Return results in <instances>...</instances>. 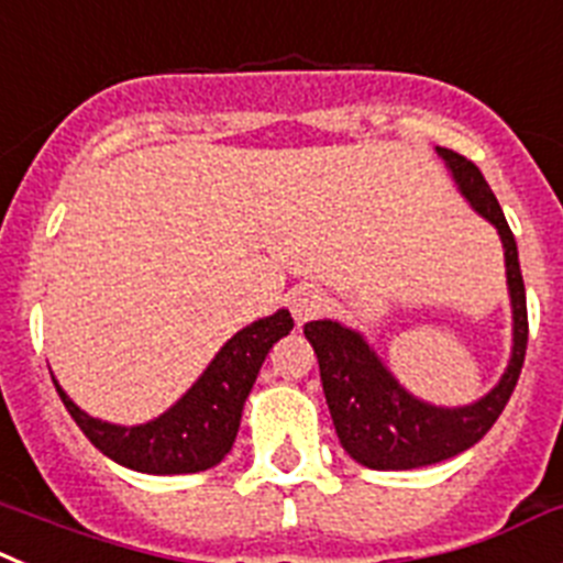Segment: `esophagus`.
I'll use <instances>...</instances> for the list:
<instances>
[{"label": "esophagus", "instance_id": "1", "mask_svg": "<svg viewBox=\"0 0 563 563\" xmlns=\"http://www.w3.org/2000/svg\"><path fill=\"white\" fill-rule=\"evenodd\" d=\"M288 309L295 314L297 325H306V322L317 320V317L325 311V297H322L320 288L300 286L291 291V297H288Z\"/></svg>", "mask_w": 563, "mask_h": 563}]
</instances>
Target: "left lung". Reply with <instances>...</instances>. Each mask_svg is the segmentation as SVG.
Segmentation results:
<instances>
[{"label": "left lung", "instance_id": "left-lung-1", "mask_svg": "<svg viewBox=\"0 0 563 563\" xmlns=\"http://www.w3.org/2000/svg\"><path fill=\"white\" fill-rule=\"evenodd\" d=\"M448 161L453 178L464 198L471 200L478 214L498 229L505 243L507 283L512 300V356L501 383L467 408H433L413 399L376 360L374 351L356 331L342 329L340 322L314 320L302 325V334L314 345L320 363L322 390L334 419L340 444L365 467L374 471H410L424 467L467 451L485 437L498 413L510 402L527 354V295L518 266V249L505 212L496 195L487 187L485 175L464 155L437 146Z\"/></svg>", "mask_w": 563, "mask_h": 563}]
</instances>
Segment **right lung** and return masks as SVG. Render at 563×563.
Here are the masks:
<instances>
[{
  "label": "right lung",
  "instance_id": "right-lung-1",
  "mask_svg": "<svg viewBox=\"0 0 563 563\" xmlns=\"http://www.w3.org/2000/svg\"><path fill=\"white\" fill-rule=\"evenodd\" d=\"M291 329L295 320L283 309L238 331L187 397L166 410L164 417L139 428H121L87 417L58 385L56 390L81 433L112 462L155 476L209 471L232 451L243 402L257 379V371L268 349Z\"/></svg>",
  "mask_w": 563,
  "mask_h": 563
}]
</instances>
